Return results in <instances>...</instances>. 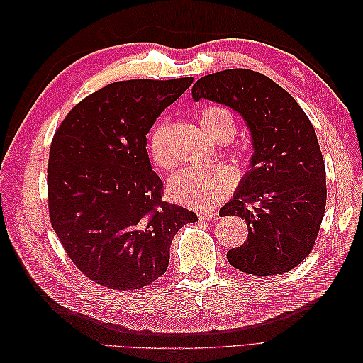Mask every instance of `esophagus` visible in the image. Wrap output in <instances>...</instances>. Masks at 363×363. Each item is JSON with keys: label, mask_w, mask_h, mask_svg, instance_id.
Returning a JSON list of instances; mask_svg holds the SVG:
<instances>
[{"label": "esophagus", "mask_w": 363, "mask_h": 363, "mask_svg": "<svg viewBox=\"0 0 363 363\" xmlns=\"http://www.w3.org/2000/svg\"><path fill=\"white\" fill-rule=\"evenodd\" d=\"M216 216V213L215 212H212V211H200L199 212V218L201 219V221H207V219H212V218H215Z\"/></svg>", "instance_id": "obj_1"}]
</instances>
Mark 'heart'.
<instances>
[{
  "instance_id": "obj_1",
  "label": "heart",
  "mask_w": 363,
  "mask_h": 363,
  "mask_svg": "<svg viewBox=\"0 0 363 363\" xmlns=\"http://www.w3.org/2000/svg\"><path fill=\"white\" fill-rule=\"evenodd\" d=\"M199 119L207 133L219 142H227L236 133V118L225 106H206L200 111ZM168 133L169 125L167 121H159L151 128L147 144L151 162L164 171L172 169L177 163V157L168 144ZM235 152L238 156H245L247 148L238 145L235 147ZM235 183L236 174L227 164H211V167L192 164L182 169L171 180L169 195L174 201L189 207H212L232 192Z\"/></svg>"
}]
</instances>
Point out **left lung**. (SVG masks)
<instances>
[{
    "label": "left lung",
    "mask_w": 363,
    "mask_h": 363,
    "mask_svg": "<svg viewBox=\"0 0 363 363\" xmlns=\"http://www.w3.org/2000/svg\"><path fill=\"white\" fill-rule=\"evenodd\" d=\"M232 107L252 136L250 172L219 215L245 219V242L227 251L236 269L277 276L311 255L325 211V164L313 125L300 104L269 77L251 69H225L201 77L192 87Z\"/></svg>",
    "instance_id": "obj_1"
}]
</instances>
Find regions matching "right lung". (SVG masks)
<instances>
[{"label":"right lung","instance_id":"right-lung-1","mask_svg":"<svg viewBox=\"0 0 363 363\" xmlns=\"http://www.w3.org/2000/svg\"><path fill=\"white\" fill-rule=\"evenodd\" d=\"M174 80L111 83L71 108L48 159V212L62 247L101 286L133 291L163 276L179 230L199 221L163 201L147 133L192 84Z\"/></svg>","mask_w":363,"mask_h":363}]
</instances>
